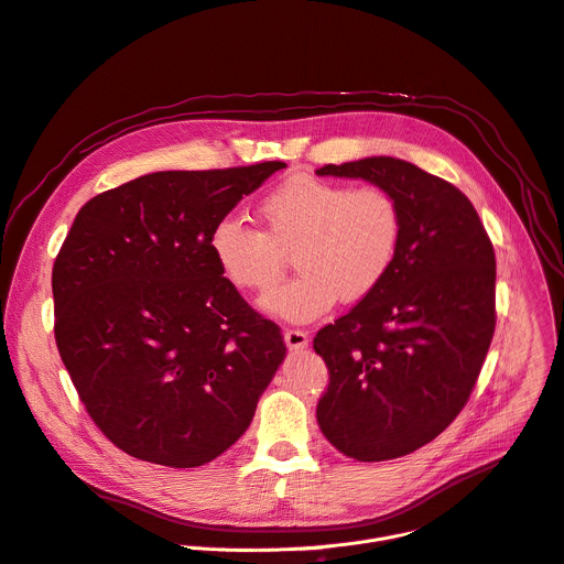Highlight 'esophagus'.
<instances>
[{
    "label": "esophagus",
    "instance_id": "obj_1",
    "mask_svg": "<svg viewBox=\"0 0 564 564\" xmlns=\"http://www.w3.org/2000/svg\"><path fill=\"white\" fill-rule=\"evenodd\" d=\"M283 341L290 350H299V348H305L308 346V333H303L299 328H288L283 333Z\"/></svg>",
    "mask_w": 564,
    "mask_h": 564
}]
</instances>
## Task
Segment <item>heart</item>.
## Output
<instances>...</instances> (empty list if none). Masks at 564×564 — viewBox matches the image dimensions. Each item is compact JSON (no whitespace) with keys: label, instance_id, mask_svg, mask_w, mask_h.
Here are the masks:
<instances>
[{"label":"heart","instance_id":"obj_1","mask_svg":"<svg viewBox=\"0 0 564 564\" xmlns=\"http://www.w3.org/2000/svg\"><path fill=\"white\" fill-rule=\"evenodd\" d=\"M261 216L268 231L238 214L223 216L209 234V251L236 288L265 292L294 249L299 274L261 299L265 313L294 324L322 317L339 296L371 294L393 268L404 229L389 188H350L313 175H294L270 191Z\"/></svg>","mask_w":564,"mask_h":564}]
</instances>
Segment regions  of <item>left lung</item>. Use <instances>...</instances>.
<instances>
[{
  "mask_svg": "<svg viewBox=\"0 0 564 564\" xmlns=\"http://www.w3.org/2000/svg\"><path fill=\"white\" fill-rule=\"evenodd\" d=\"M326 177L389 188L404 229L384 281L315 337L328 367L324 436L357 460L434 441L464 409L495 333V251L473 202L395 158L328 164Z\"/></svg>",
  "mask_w": 564,
  "mask_h": 564,
  "instance_id": "1",
  "label": "left lung"
}]
</instances>
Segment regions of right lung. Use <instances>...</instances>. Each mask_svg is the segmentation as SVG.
<instances>
[{
	"label": "right lung",
	"instance_id": "1",
	"mask_svg": "<svg viewBox=\"0 0 564 564\" xmlns=\"http://www.w3.org/2000/svg\"><path fill=\"white\" fill-rule=\"evenodd\" d=\"M283 162L160 171L91 197L54 263L56 344L98 425L134 458L197 468L249 427L285 357L209 251Z\"/></svg>",
	"mask_w": 564,
	"mask_h": 564
}]
</instances>
